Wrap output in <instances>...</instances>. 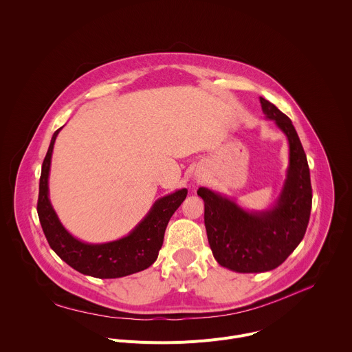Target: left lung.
<instances>
[{"label":"left lung","instance_id":"1","mask_svg":"<svg viewBox=\"0 0 352 352\" xmlns=\"http://www.w3.org/2000/svg\"><path fill=\"white\" fill-rule=\"evenodd\" d=\"M263 113L287 136L290 165L274 209L248 213L232 201L201 187L208 241L217 263L236 272H263L280 265L302 239L312 205L309 168L301 142L287 116L260 98Z\"/></svg>","mask_w":352,"mask_h":352}]
</instances>
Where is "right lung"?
Returning a JSON list of instances; mask_svg holds the SVG:
<instances>
[{
  "instance_id": "obj_1",
  "label": "right lung",
  "mask_w": 352,
  "mask_h": 352,
  "mask_svg": "<svg viewBox=\"0 0 352 352\" xmlns=\"http://www.w3.org/2000/svg\"><path fill=\"white\" fill-rule=\"evenodd\" d=\"M60 129L54 133L43 162L37 202L40 223L50 246L70 267L95 278H121L148 268L158 257L166 226L186 199L187 190L183 188L158 199L144 220L128 236L102 245L84 243L65 230L48 199L51 157Z\"/></svg>"
}]
</instances>
